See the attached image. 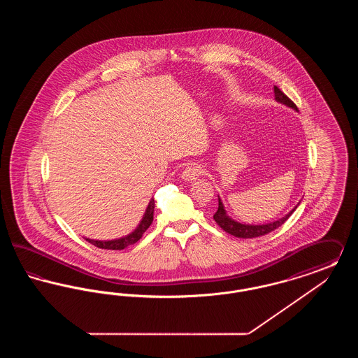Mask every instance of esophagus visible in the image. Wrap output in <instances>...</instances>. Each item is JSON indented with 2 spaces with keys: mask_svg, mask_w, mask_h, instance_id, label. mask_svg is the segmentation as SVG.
Segmentation results:
<instances>
[{
  "mask_svg": "<svg viewBox=\"0 0 358 358\" xmlns=\"http://www.w3.org/2000/svg\"><path fill=\"white\" fill-rule=\"evenodd\" d=\"M201 173H203V166H201V165H199V164H190V165H187V168L184 169L181 177H182V180L192 182V181H196Z\"/></svg>",
  "mask_w": 358,
  "mask_h": 358,
  "instance_id": "obj_1",
  "label": "esophagus"
}]
</instances>
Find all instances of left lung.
Returning a JSON list of instances; mask_svg holds the SVG:
<instances>
[{"label": "left lung", "instance_id": "8db88e82", "mask_svg": "<svg viewBox=\"0 0 358 358\" xmlns=\"http://www.w3.org/2000/svg\"><path fill=\"white\" fill-rule=\"evenodd\" d=\"M273 92H275V99L278 102L283 103L286 106H289L294 110H298L295 103L292 102L289 99V96L280 91L276 85H273ZM296 208V206H295ZM295 208L287 213L285 217L276 220L273 222H267V224H263V225H250V224H240V222L232 220L227 213H225V209L222 206V200L219 197V208H217V212L213 215V219L215 222H217V225L222 228L227 234L235 236V238H259V236H263V235H267L270 232H273V229L279 228L283 222H286L289 219V216L292 215V212L295 210Z\"/></svg>", "mask_w": 358, "mask_h": 358}]
</instances>
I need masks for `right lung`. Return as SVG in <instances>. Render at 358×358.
I'll return each instance as SVG.
<instances>
[{"label": "right lung", "mask_w": 358, "mask_h": 358, "mask_svg": "<svg viewBox=\"0 0 358 358\" xmlns=\"http://www.w3.org/2000/svg\"><path fill=\"white\" fill-rule=\"evenodd\" d=\"M154 215V200L152 199L150 203L146 208V212L142 217V220L139 222V225L136 227V231L131 232L130 235L124 236V238H117V240H108V241H101V240H91V238H85L88 243H91L92 245L102 248V250H123L131 244L136 243L139 238H142V235L146 232V229L150 227V224L153 222Z\"/></svg>", "instance_id": "1"}]
</instances>
